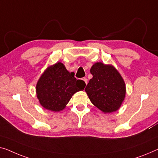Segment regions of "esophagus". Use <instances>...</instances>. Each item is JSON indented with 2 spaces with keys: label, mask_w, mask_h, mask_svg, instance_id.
I'll return each instance as SVG.
<instances>
[{
  "label": "esophagus",
  "mask_w": 158,
  "mask_h": 158,
  "mask_svg": "<svg viewBox=\"0 0 158 158\" xmlns=\"http://www.w3.org/2000/svg\"><path fill=\"white\" fill-rule=\"evenodd\" d=\"M82 80H83V81H84V83H85V84L86 85V84H87V79L84 77V78H82Z\"/></svg>",
  "instance_id": "obj_1"
}]
</instances>
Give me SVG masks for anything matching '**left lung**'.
<instances>
[{
    "mask_svg": "<svg viewBox=\"0 0 158 158\" xmlns=\"http://www.w3.org/2000/svg\"><path fill=\"white\" fill-rule=\"evenodd\" d=\"M93 75L85 88L91 102L104 114L120 109L126 97V84L112 64H94L90 69Z\"/></svg>",
    "mask_w": 158,
    "mask_h": 158,
    "instance_id": "1",
    "label": "left lung"
}]
</instances>
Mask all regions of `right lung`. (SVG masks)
I'll return each mask as SVG.
<instances>
[{
  "mask_svg": "<svg viewBox=\"0 0 158 158\" xmlns=\"http://www.w3.org/2000/svg\"><path fill=\"white\" fill-rule=\"evenodd\" d=\"M84 81L77 79L62 62L48 67L42 73L36 85V94L44 109L59 112L64 109L72 96L84 90Z\"/></svg>",
  "mask_w": 158,
  "mask_h": 158,
  "instance_id": "add662e5",
  "label": "right lung"
}]
</instances>
